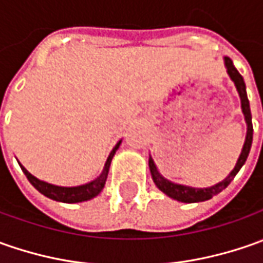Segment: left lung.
Returning <instances> with one entry per match:
<instances>
[{
  "mask_svg": "<svg viewBox=\"0 0 263 263\" xmlns=\"http://www.w3.org/2000/svg\"><path fill=\"white\" fill-rule=\"evenodd\" d=\"M226 67H227V71L231 80L234 82V85L237 87L238 95H240V99H241V109H243V114H245V118H246V123H248V135H246V142H245V146H243V151L240 154V158H238L237 164L234 170L230 173V176L218 183L215 186L209 187V189H193V187H187L181 186V184H176V183H171L165 180L164 177L161 176L158 173L157 165L154 162L152 158H149V168H151V174H152V178L155 181L157 187L164 192L167 196L176 199L178 202H186V203H193V202H203V200H208L212 196L218 195L219 192H222L226 187L234 180V177L240 171V168L243 167V164L246 162V159L249 157V152H250V147H252V140H253V126H252V114H250V105H249V99L248 95H246V85H245V80L241 74L237 71V68L233 66V61L226 57Z\"/></svg>",
  "mask_w": 263,
  "mask_h": 263,
  "instance_id": "8db88e82",
  "label": "left lung"
}]
</instances>
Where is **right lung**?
<instances>
[{"mask_svg":"<svg viewBox=\"0 0 263 263\" xmlns=\"http://www.w3.org/2000/svg\"><path fill=\"white\" fill-rule=\"evenodd\" d=\"M121 142H118L116 145V147L111 151L109 157L106 159L105 167H104V171L102 174L98 177L96 180L87 183V184H83V186H77V187H61V186H54V184H49V183H45L42 180H37L36 177H33L27 170H26L23 165H20L25 176L27 177V180L30 181V184L35 187L36 190H39L42 195H45L46 197L49 199H54V200H58V202H66V203H76V202H83V200H89L92 197H95L96 195H99V192L104 189L106 181V177H108V171H109V165H111V159L114 157L116 151L120 146Z\"/></svg>","mask_w":263,"mask_h":263,"instance_id":"obj_1","label":"right lung"}]
</instances>
